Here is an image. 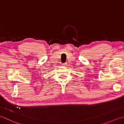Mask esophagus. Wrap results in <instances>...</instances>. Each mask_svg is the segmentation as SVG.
Segmentation results:
<instances>
[{"instance_id": "obj_1", "label": "esophagus", "mask_w": 124, "mask_h": 124, "mask_svg": "<svg viewBox=\"0 0 124 124\" xmlns=\"http://www.w3.org/2000/svg\"><path fill=\"white\" fill-rule=\"evenodd\" d=\"M67 63H63V64H62V66H63V67H65V66H67Z\"/></svg>"}]
</instances>
